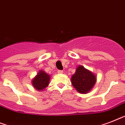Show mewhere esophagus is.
I'll list each match as a JSON object with an SVG mask.
<instances>
[{"label": "esophagus", "mask_w": 125, "mask_h": 125, "mask_svg": "<svg viewBox=\"0 0 125 125\" xmlns=\"http://www.w3.org/2000/svg\"><path fill=\"white\" fill-rule=\"evenodd\" d=\"M57 73H63V71H62V70H58V71H57Z\"/></svg>", "instance_id": "1"}]
</instances>
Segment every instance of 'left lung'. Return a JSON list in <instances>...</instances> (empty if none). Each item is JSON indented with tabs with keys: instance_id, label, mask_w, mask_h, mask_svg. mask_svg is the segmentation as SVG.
<instances>
[{
	"instance_id": "1",
	"label": "left lung",
	"mask_w": 125,
	"mask_h": 125,
	"mask_svg": "<svg viewBox=\"0 0 125 125\" xmlns=\"http://www.w3.org/2000/svg\"><path fill=\"white\" fill-rule=\"evenodd\" d=\"M71 80L72 85L78 92L85 94L93 87L96 79L92 72L85 69L82 66H79L75 74L72 76Z\"/></svg>"
}]
</instances>
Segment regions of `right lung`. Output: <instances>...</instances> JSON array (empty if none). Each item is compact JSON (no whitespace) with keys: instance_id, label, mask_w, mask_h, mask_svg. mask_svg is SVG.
<instances>
[{"instance_id":"add662e5","label":"right lung","mask_w":125,"mask_h":125,"mask_svg":"<svg viewBox=\"0 0 125 125\" xmlns=\"http://www.w3.org/2000/svg\"><path fill=\"white\" fill-rule=\"evenodd\" d=\"M50 80V76L43 71H40L32 81L34 87L38 91H41L46 88L48 85Z\"/></svg>"}]
</instances>
